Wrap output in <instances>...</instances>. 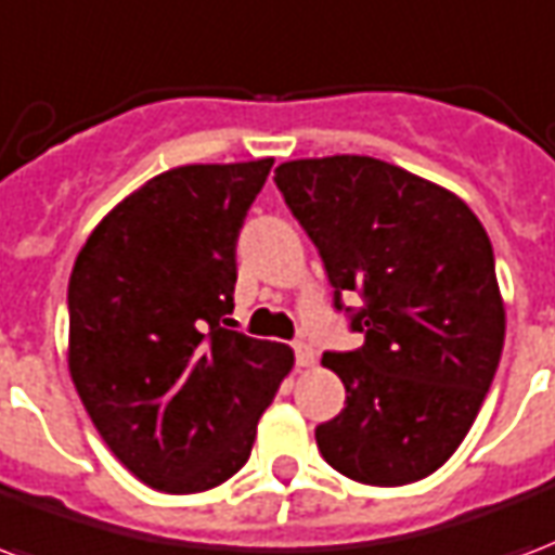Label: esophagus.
<instances>
[{"instance_id": "obj_1", "label": "esophagus", "mask_w": 555, "mask_h": 555, "mask_svg": "<svg viewBox=\"0 0 555 555\" xmlns=\"http://www.w3.org/2000/svg\"><path fill=\"white\" fill-rule=\"evenodd\" d=\"M295 362L301 365V369H310L312 362H315V351H312V345H307V341H295Z\"/></svg>"}]
</instances>
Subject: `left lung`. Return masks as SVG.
<instances>
[{"instance_id":"1","label":"left lung","mask_w":555,"mask_h":555,"mask_svg":"<svg viewBox=\"0 0 555 555\" xmlns=\"http://www.w3.org/2000/svg\"><path fill=\"white\" fill-rule=\"evenodd\" d=\"M274 183L336 289L365 298V345L324 353L345 410L315 444L345 477L406 486L468 436L498 372L506 307L489 233L460 195L365 154L286 160Z\"/></svg>"}]
</instances>
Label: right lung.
I'll list each match as a JSON object with an SVG mask.
<instances>
[{
    "instance_id": "obj_1",
    "label": "right lung",
    "mask_w": 555,
    "mask_h": 555,
    "mask_svg": "<svg viewBox=\"0 0 555 555\" xmlns=\"http://www.w3.org/2000/svg\"><path fill=\"white\" fill-rule=\"evenodd\" d=\"M274 157L190 164L125 195L69 274V377L137 480L195 494L251 456L295 353L228 331L236 236Z\"/></svg>"
}]
</instances>
